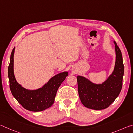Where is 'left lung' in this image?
I'll return each instance as SVG.
<instances>
[{"label":"left lung","mask_w":133,"mask_h":133,"mask_svg":"<svg viewBox=\"0 0 133 133\" xmlns=\"http://www.w3.org/2000/svg\"><path fill=\"white\" fill-rule=\"evenodd\" d=\"M115 66L107 79L101 84H95L85 77L78 75V90L81 101L88 108L101 110L107 108L120 93L124 74L121 51L115 41Z\"/></svg>","instance_id":"1"}]
</instances>
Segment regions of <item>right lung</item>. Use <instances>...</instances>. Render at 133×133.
Instances as JSON below:
<instances>
[{"instance_id": "obj_1", "label": "right lung", "mask_w": 133, "mask_h": 133, "mask_svg": "<svg viewBox=\"0 0 133 133\" xmlns=\"http://www.w3.org/2000/svg\"><path fill=\"white\" fill-rule=\"evenodd\" d=\"M14 51L15 47L11 54L8 67L10 88L12 96L23 108L28 111L39 112L49 108L53 105L58 88L69 75L68 72L64 71L54 75L38 89H27L18 83L15 79L14 73Z\"/></svg>"}]
</instances>
